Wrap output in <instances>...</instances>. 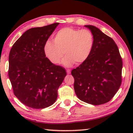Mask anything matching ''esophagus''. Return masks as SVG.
Returning <instances> with one entry per match:
<instances>
[{"mask_svg":"<svg viewBox=\"0 0 133 133\" xmlns=\"http://www.w3.org/2000/svg\"><path fill=\"white\" fill-rule=\"evenodd\" d=\"M67 73L68 74V75H69V74L71 73V70L70 69H67Z\"/></svg>","mask_w":133,"mask_h":133,"instance_id":"obj_1","label":"esophagus"}]
</instances>
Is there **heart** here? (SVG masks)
<instances>
[{
    "instance_id": "b5f03b06",
    "label": "heart",
    "mask_w": 133,
    "mask_h": 133,
    "mask_svg": "<svg viewBox=\"0 0 133 133\" xmlns=\"http://www.w3.org/2000/svg\"><path fill=\"white\" fill-rule=\"evenodd\" d=\"M94 45V37L91 31L66 27L56 33L53 42H45L43 50L48 59L55 64L60 63L64 54L63 63L70 67L74 63L79 64L84 62L90 56Z\"/></svg>"
}]
</instances>
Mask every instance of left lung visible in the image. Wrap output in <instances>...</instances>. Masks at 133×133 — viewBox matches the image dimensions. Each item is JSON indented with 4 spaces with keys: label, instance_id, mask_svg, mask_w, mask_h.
Here are the masks:
<instances>
[{
    "label": "left lung",
    "instance_id": "obj_1",
    "mask_svg": "<svg viewBox=\"0 0 133 133\" xmlns=\"http://www.w3.org/2000/svg\"><path fill=\"white\" fill-rule=\"evenodd\" d=\"M84 26L93 33L94 45L90 57L72 70L74 89L80 100L100 105L109 102L120 88L122 58L111 37L95 26Z\"/></svg>",
    "mask_w": 133,
    "mask_h": 133
}]
</instances>
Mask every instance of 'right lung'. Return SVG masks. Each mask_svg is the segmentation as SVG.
I'll use <instances>...</instances> for the list:
<instances>
[{
	"mask_svg": "<svg viewBox=\"0 0 133 133\" xmlns=\"http://www.w3.org/2000/svg\"><path fill=\"white\" fill-rule=\"evenodd\" d=\"M55 23L26 31L13 45L8 75L16 97L30 108L44 109L55 103L65 69L46 57L45 42L58 25Z\"/></svg>",
	"mask_w": 133,
	"mask_h": 133,
	"instance_id": "right-lung-1",
	"label": "right lung"
}]
</instances>
